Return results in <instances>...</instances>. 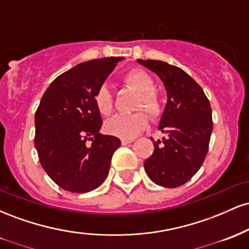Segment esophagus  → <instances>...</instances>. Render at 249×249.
<instances>
[{"label": "esophagus", "instance_id": "34e87169", "mask_svg": "<svg viewBox=\"0 0 249 249\" xmlns=\"http://www.w3.org/2000/svg\"><path fill=\"white\" fill-rule=\"evenodd\" d=\"M133 141H134L133 138H122V139H121V142H122L123 145L130 144V142H132Z\"/></svg>", "mask_w": 249, "mask_h": 249}]
</instances>
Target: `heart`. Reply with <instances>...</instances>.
<instances>
[{"instance_id":"obj_1","label":"heart","mask_w":249,"mask_h":249,"mask_svg":"<svg viewBox=\"0 0 249 249\" xmlns=\"http://www.w3.org/2000/svg\"><path fill=\"white\" fill-rule=\"evenodd\" d=\"M124 82L128 87L139 92L136 104L137 110L144 108L151 117L159 115L160 105L152 92L154 83L145 71L139 69L130 71L125 75ZM93 103H95L97 111L102 116H108L112 112V95L107 85H102L97 89L93 96ZM147 116L142 111L132 113V115H116L105 123V130L110 134L121 137V138H133L147 126Z\"/></svg>"}]
</instances>
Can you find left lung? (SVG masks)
<instances>
[{
	"label": "left lung",
	"mask_w": 249,
	"mask_h": 249,
	"mask_svg": "<svg viewBox=\"0 0 249 249\" xmlns=\"http://www.w3.org/2000/svg\"><path fill=\"white\" fill-rule=\"evenodd\" d=\"M137 62L161 79L167 93L158 125L166 136L153 142L154 151L144 162L145 171L159 186H181L206 158L213 128L211 104L198 83L180 68L154 59Z\"/></svg>",
	"instance_id": "obj_1"
}]
</instances>
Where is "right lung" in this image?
Returning a JSON list of instances; mask_svg holds the SVG:
<instances>
[{"label": "right lung", "instance_id": "1", "mask_svg": "<svg viewBox=\"0 0 249 249\" xmlns=\"http://www.w3.org/2000/svg\"><path fill=\"white\" fill-rule=\"evenodd\" d=\"M124 57L77 64L49 85L35 113V147L42 167L63 190L87 193L104 182L117 137L99 133L93 96Z\"/></svg>", "mask_w": 249, "mask_h": 249}]
</instances>
